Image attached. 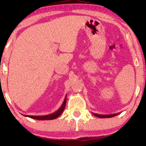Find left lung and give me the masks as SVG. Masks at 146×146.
Returning a JSON list of instances; mask_svg holds the SVG:
<instances>
[{"label":"left lung","mask_w":146,"mask_h":146,"mask_svg":"<svg viewBox=\"0 0 146 146\" xmlns=\"http://www.w3.org/2000/svg\"><path fill=\"white\" fill-rule=\"evenodd\" d=\"M93 114L95 116L100 117V118H106V117H114V116H115V115H117V113H115V114H110V115H100V114H98V113H93Z\"/></svg>","instance_id":"obj_1"}]
</instances>
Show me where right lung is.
Instances as JSON below:
<instances>
[{
    "label": "right lung",
    "instance_id": "obj_1",
    "mask_svg": "<svg viewBox=\"0 0 146 146\" xmlns=\"http://www.w3.org/2000/svg\"><path fill=\"white\" fill-rule=\"evenodd\" d=\"M66 96L65 97L64 100V102L60 108L58 110L54 112L51 114L46 115H25V116L29 117L31 118L35 119H38V120H50V119H54L57 118L58 117L60 116L61 115V113L63 112L64 110L65 106H66Z\"/></svg>",
    "mask_w": 146,
    "mask_h": 146
}]
</instances>
